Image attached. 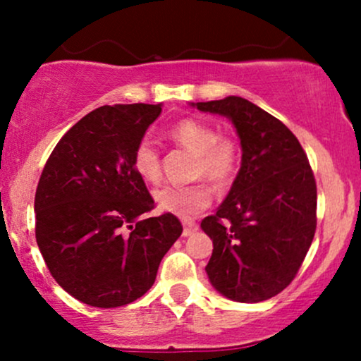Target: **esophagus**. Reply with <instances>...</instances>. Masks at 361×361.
<instances>
[{
    "mask_svg": "<svg viewBox=\"0 0 361 361\" xmlns=\"http://www.w3.org/2000/svg\"><path fill=\"white\" fill-rule=\"evenodd\" d=\"M198 231V226L192 221H185L183 222V235L185 238H188V235H192L193 233H197Z\"/></svg>",
    "mask_w": 361,
    "mask_h": 361,
    "instance_id": "esophagus-1",
    "label": "esophagus"
}]
</instances>
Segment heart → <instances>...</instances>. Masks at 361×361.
<instances>
[{
    "instance_id": "obj_1",
    "label": "heart",
    "mask_w": 361,
    "mask_h": 361,
    "mask_svg": "<svg viewBox=\"0 0 361 361\" xmlns=\"http://www.w3.org/2000/svg\"><path fill=\"white\" fill-rule=\"evenodd\" d=\"M169 135L197 154L195 175H204L219 188H224L234 180L239 168V146L233 137H217L214 126L197 118H183L175 123ZM134 171L147 183H156L161 178L159 151L151 140L142 139L132 156ZM154 202L161 212L190 219L212 202V192L205 183L185 186L168 185L154 192Z\"/></svg>"
}]
</instances>
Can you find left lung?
Instances as JSON below:
<instances>
[{
	"label": "left lung",
	"mask_w": 361,
	"mask_h": 361,
	"mask_svg": "<svg viewBox=\"0 0 361 361\" xmlns=\"http://www.w3.org/2000/svg\"><path fill=\"white\" fill-rule=\"evenodd\" d=\"M190 106L229 118L243 151L226 200L200 224L214 244L207 276L229 300L271 299L295 279L316 233L307 156L287 126L241 97Z\"/></svg>",
	"instance_id": "left-lung-1"
}]
</instances>
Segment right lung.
<instances>
[{
    "mask_svg": "<svg viewBox=\"0 0 361 361\" xmlns=\"http://www.w3.org/2000/svg\"><path fill=\"white\" fill-rule=\"evenodd\" d=\"M163 103L105 105L64 134L35 192V238L45 264L69 295L100 309L142 297L183 233L154 207L132 166L134 149Z\"/></svg>",
    "mask_w": 361,
    "mask_h": 361,
    "instance_id": "1",
    "label": "right lung"
}]
</instances>
